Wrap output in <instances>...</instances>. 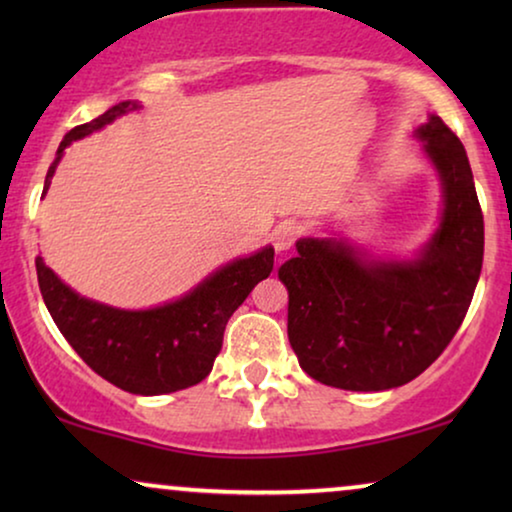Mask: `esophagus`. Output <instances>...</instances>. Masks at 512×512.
Listing matches in <instances>:
<instances>
[{"label": "esophagus", "instance_id": "34e87169", "mask_svg": "<svg viewBox=\"0 0 512 512\" xmlns=\"http://www.w3.org/2000/svg\"><path fill=\"white\" fill-rule=\"evenodd\" d=\"M296 240H298V228L293 226V223H279V226L272 230V244H275L279 254L289 251Z\"/></svg>", "mask_w": 512, "mask_h": 512}]
</instances>
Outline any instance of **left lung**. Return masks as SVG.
Wrapping results in <instances>:
<instances>
[{
	"label": "left lung",
	"instance_id": "left-lung-1",
	"mask_svg": "<svg viewBox=\"0 0 512 512\" xmlns=\"http://www.w3.org/2000/svg\"><path fill=\"white\" fill-rule=\"evenodd\" d=\"M440 181L438 226L410 256H373L342 233L307 235L279 265L289 342L328 387L387 391L415 380L450 345L478 286L485 221L464 144L429 114L412 130Z\"/></svg>",
	"mask_w": 512,
	"mask_h": 512
}]
</instances>
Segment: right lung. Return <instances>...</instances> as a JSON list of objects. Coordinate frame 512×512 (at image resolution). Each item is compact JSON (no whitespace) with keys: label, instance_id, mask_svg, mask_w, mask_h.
<instances>
[{"label":"right lung","instance_id":"1","mask_svg":"<svg viewBox=\"0 0 512 512\" xmlns=\"http://www.w3.org/2000/svg\"><path fill=\"white\" fill-rule=\"evenodd\" d=\"M139 109L142 104L137 100L118 102L95 121L69 130L46 172L44 195L69 144ZM272 265L275 249L268 244L219 265L184 296L146 310H125L81 296L41 256L37 277L55 326L97 375L130 394L160 396L193 387L212 373L228 319L251 289L270 275Z\"/></svg>","mask_w":512,"mask_h":512}]
</instances>
